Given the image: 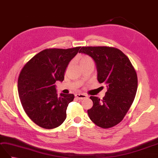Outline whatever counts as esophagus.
<instances>
[{
  "mask_svg": "<svg viewBox=\"0 0 158 158\" xmlns=\"http://www.w3.org/2000/svg\"><path fill=\"white\" fill-rule=\"evenodd\" d=\"M75 97L79 99V100H83V99L87 98V96L85 94H77L75 95Z\"/></svg>",
  "mask_w": 158,
  "mask_h": 158,
  "instance_id": "34e87169",
  "label": "esophagus"
}]
</instances>
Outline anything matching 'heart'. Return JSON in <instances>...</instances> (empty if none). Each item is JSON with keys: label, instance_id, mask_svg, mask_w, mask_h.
<instances>
[{"label": "heart", "instance_id": "1", "mask_svg": "<svg viewBox=\"0 0 158 158\" xmlns=\"http://www.w3.org/2000/svg\"><path fill=\"white\" fill-rule=\"evenodd\" d=\"M93 62L91 58L89 56H86V55H84V56H82L80 58V64H83V63H87V62Z\"/></svg>", "mask_w": 158, "mask_h": 158}]
</instances>
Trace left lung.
Masks as SVG:
<instances>
[{
	"mask_svg": "<svg viewBox=\"0 0 158 158\" xmlns=\"http://www.w3.org/2000/svg\"><path fill=\"white\" fill-rule=\"evenodd\" d=\"M79 52L93 58L98 81L108 87L102 100L90 97L94 105L87 110L89 118L103 129L116 125L129 111L137 93V75L133 66L122 51L113 47H82Z\"/></svg>",
	"mask_w": 158,
	"mask_h": 158,
	"instance_id": "obj_1",
	"label": "left lung"
}]
</instances>
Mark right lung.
<instances>
[{
  "label": "right lung",
  "mask_w": 158,
  "mask_h": 158,
  "mask_svg": "<svg viewBox=\"0 0 158 158\" xmlns=\"http://www.w3.org/2000/svg\"><path fill=\"white\" fill-rule=\"evenodd\" d=\"M80 46L44 50L29 60L18 79L21 103L33 122L46 129L59 127L67 117V108L75 96H58L54 83L62 81L66 68Z\"/></svg>",
  "instance_id": "1"
}]
</instances>
